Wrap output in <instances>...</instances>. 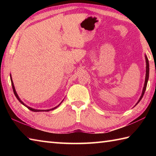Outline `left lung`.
I'll return each mask as SVG.
<instances>
[{
    "label": "left lung",
    "instance_id": "left-lung-1",
    "mask_svg": "<svg viewBox=\"0 0 156 156\" xmlns=\"http://www.w3.org/2000/svg\"><path fill=\"white\" fill-rule=\"evenodd\" d=\"M145 62H146V74H145V84H144V87L143 88V91H142V94L141 96L140 97V99H139L138 102H137V104L135 105H137L139 102H140V101L141 100V98H143L144 97V94L145 93V91L146 90V87H147V81H148V79H149V72H150V65H149V61H148V59L147 58V56L145 55Z\"/></svg>",
    "mask_w": 156,
    "mask_h": 156
}]
</instances>
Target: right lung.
<instances>
[{
  "mask_svg": "<svg viewBox=\"0 0 156 156\" xmlns=\"http://www.w3.org/2000/svg\"><path fill=\"white\" fill-rule=\"evenodd\" d=\"M10 77H11V84H12V90H13V92H14V94H15V97H16V98L18 99V101L21 102V103L22 104V105H23L25 106V107H26L27 108H28L29 110L30 111H34V112H41V111H51V110H54V109H55V108H57L58 107H59V105H60L62 102H62L60 104H59L58 106H57V107H54V108H51V109H48V110H37V109H35V108H31V107H28V106H27L26 105H25L24 104V102H23V101H21V99H20V98L19 97V96H18V94H17V93H16V90H15V87H14V84H13V82H12V77H11V75H10Z\"/></svg>",
  "mask_w": 156,
  "mask_h": 156,
  "instance_id": "1",
  "label": "right lung"
}]
</instances>
